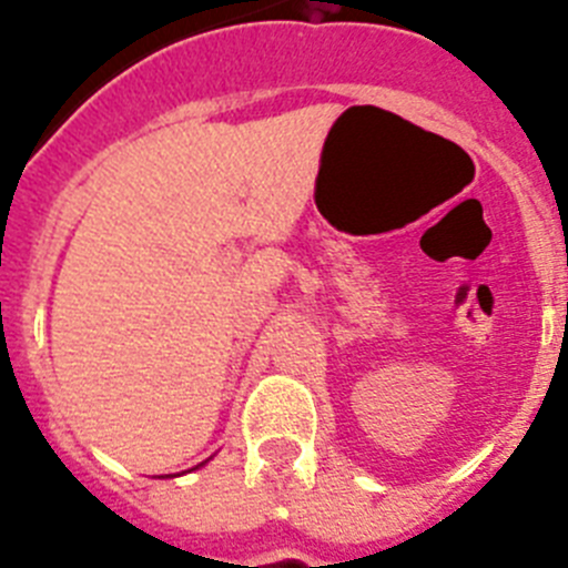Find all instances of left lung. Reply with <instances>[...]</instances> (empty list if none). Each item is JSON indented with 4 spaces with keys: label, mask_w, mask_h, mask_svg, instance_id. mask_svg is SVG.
<instances>
[{
    "label": "left lung",
    "mask_w": 568,
    "mask_h": 568,
    "mask_svg": "<svg viewBox=\"0 0 568 568\" xmlns=\"http://www.w3.org/2000/svg\"><path fill=\"white\" fill-rule=\"evenodd\" d=\"M566 315H568V310H566Z\"/></svg>",
    "instance_id": "1"
}]
</instances>
